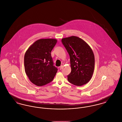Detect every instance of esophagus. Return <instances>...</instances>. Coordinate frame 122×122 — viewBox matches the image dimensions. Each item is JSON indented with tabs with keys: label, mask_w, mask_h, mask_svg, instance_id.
I'll return each instance as SVG.
<instances>
[{
	"label": "esophagus",
	"mask_w": 122,
	"mask_h": 122,
	"mask_svg": "<svg viewBox=\"0 0 122 122\" xmlns=\"http://www.w3.org/2000/svg\"><path fill=\"white\" fill-rule=\"evenodd\" d=\"M63 65H61V66L59 67V68L60 70H62V69H63Z\"/></svg>",
	"instance_id": "34e87169"
}]
</instances>
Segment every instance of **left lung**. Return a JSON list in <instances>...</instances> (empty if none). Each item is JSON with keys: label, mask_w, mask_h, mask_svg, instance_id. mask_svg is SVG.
<instances>
[{"label": "left lung", "mask_w": 122, "mask_h": 122, "mask_svg": "<svg viewBox=\"0 0 122 122\" xmlns=\"http://www.w3.org/2000/svg\"><path fill=\"white\" fill-rule=\"evenodd\" d=\"M62 42L70 55L71 71L67 76L68 81L77 86L86 84L94 70L92 50L86 41L76 36L62 38Z\"/></svg>", "instance_id": "1"}]
</instances>
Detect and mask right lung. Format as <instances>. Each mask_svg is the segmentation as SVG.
Masks as SVG:
<instances>
[{
  "label": "right lung",
  "instance_id": "1",
  "mask_svg": "<svg viewBox=\"0 0 122 122\" xmlns=\"http://www.w3.org/2000/svg\"><path fill=\"white\" fill-rule=\"evenodd\" d=\"M56 39H41L29 47L24 56V67L30 81L41 86L52 81L58 69L53 65L51 52Z\"/></svg>",
  "mask_w": 122,
  "mask_h": 122
}]
</instances>
